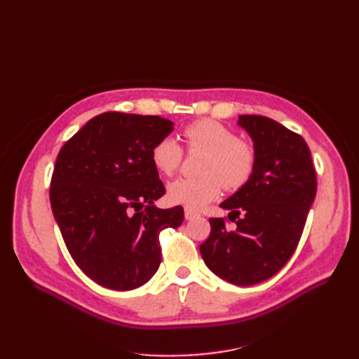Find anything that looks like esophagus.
I'll return each instance as SVG.
<instances>
[{
    "label": "esophagus",
    "mask_w": 359,
    "mask_h": 359,
    "mask_svg": "<svg viewBox=\"0 0 359 359\" xmlns=\"http://www.w3.org/2000/svg\"><path fill=\"white\" fill-rule=\"evenodd\" d=\"M184 214H186V220H191V219H194V217L199 215L196 211H193V210H190V208L184 210Z\"/></svg>",
    "instance_id": "obj_1"
}]
</instances>
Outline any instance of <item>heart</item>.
I'll return each mask as SVG.
<instances>
[{
    "label": "heart",
    "instance_id": "obj_1",
    "mask_svg": "<svg viewBox=\"0 0 359 359\" xmlns=\"http://www.w3.org/2000/svg\"><path fill=\"white\" fill-rule=\"evenodd\" d=\"M189 151L205 153L199 178H178L168 186V199L199 210L220 196L223 186L238 190L252 178L256 168L253 147L212 119H199L182 130ZM151 161L161 175L170 177L182 161V148L173 137H161L151 148Z\"/></svg>",
    "mask_w": 359,
    "mask_h": 359
}]
</instances>
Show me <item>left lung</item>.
Wrapping results in <instances>:
<instances>
[{
	"instance_id": "obj_1",
	"label": "left lung",
	"mask_w": 359,
	"mask_h": 359,
	"mask_svg": "<svg viewBox=\"0 0 359 359\" xmlns=\"http://www.w3.org/2000/svg\"><path fill=\"white\" fill-rule=\"evenodd\" d=\"M238 124L253 140L256 168L245 186L220 203L238 219L235 229L210 219L211 233L199 248L215 276L252 286L277 274L295 252L316 196V170L298 133L262 115H240Z\"/></svg>"
}]
</instances>
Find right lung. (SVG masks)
I'll return each mask as SVG.
<instances>
[{
	"label": "right lung",
	"mask_w": 359,
	"mask_h": 359,
	"mask_svg": "<svg viewBox=\"0 0 359 359\" xmlns=\"http://www.w3.org/2000/svg\"><path fill=\"white\" fill-rule=\"evenodd\" d=\"M172 130V121L156 115L104 112L60 149L49 189L52 212L76 265L97 285H145L161 262L160 232L184 220L182 206L154 205L166 189L151 148Z\"/></svg>",
	"instance_id": "right-lung-1"
}]
</instances>
